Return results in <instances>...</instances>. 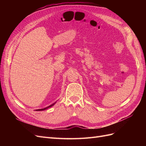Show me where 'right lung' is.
Returning a JSON list of instances; mask_svg holds the SVG:
<instances>
[{
	"label": "right lung",
	"instance_id": "obj_1",
	"mask_svg": "<svg viewBox=\"0 0 146 146\" xmlns=\"http://www.w3.org/2000/svg\"><path fill=\"white\" fill-rule=\"evenodd\" d=\"M55 103L54 104H52L51 105H50V106H48V107H46V108H42V109H38V110H36V111H42V110H46V109H47V108H50V107H51L52 106H53L54 105V104H55Z\"/></svg>",
	"mask_w": 146,
	"mask_h": 146
}]
</instances>
